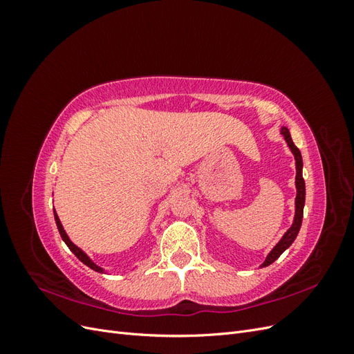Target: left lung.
I'll return each instance as SVG.
<instances>
[{
    "mask_svg": "<svg viewBox=\"0 0 354 354\" xmlns=\"http://www.w3.org/2000/svg\"><path fill=\"white\" fill-rule=\"evenodd\" d=\"M282 136L285 137V140L288 143V146L291 147V151L295 156V165H297V177H295V185H297V198H295V220L294 224L291 226L285 234L283 238L281 239V242L277 243L273 251L267 255L266 261L261 264V267H266L272 264L273 261H276L279 259L281 254L288 248V246H291V243L295 241L297 234L299 232V227H301V221H303V209H304V202H306V183H304V178L301 174V169H303V159H301V153H299L298 147L294 145L291 134H289L288 128H282Z\"/></svg>",
    "mask_w": 354,
    "mask_h": 354,
    "instance_id": "obj_1",
    "label": "left lung"
}]
</instances>
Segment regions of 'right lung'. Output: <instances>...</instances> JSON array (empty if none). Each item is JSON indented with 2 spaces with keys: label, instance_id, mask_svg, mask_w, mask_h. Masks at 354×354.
<instances>
[{
  "label": "right lung",
  "instance_id": "obj_1",
  "mask_svg": "<svg viewBox=\"0 0 354 354\" xmlns=\"http://www.w3.org/2000/svg\"><path fill=\"white\" fill-rule=\"evenodd\" d=\"M55 220H56V224H57V229H59V233H60V236H62V239L65 241V243L68 245V248L77 255V259L80 260V261H82L85 266H88L90 269H93V270H95V272H102V269L99 266H95L87 255H85L77 245H73L71 241H69V238H68V234H66V232L63 230V226H62V223H60V220H59V217H57V214L55 212Z\"/></svg>",
  "mask_w": 354,
  "mask_h": 354
}]
</instances>
